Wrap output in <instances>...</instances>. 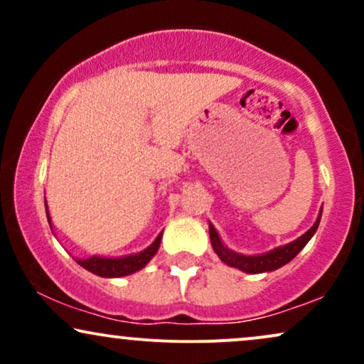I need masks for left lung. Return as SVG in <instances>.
Segmentation results:
<instances>
[{"label": "left lung", "instance_id": "1", "mask_svg": "<svg viewBox=\"0 0 364 364\" xmlns=\"http://www.w3.org/2000/svg\"><path fill=\"white\" fill-rule=\"evenodd\" d=\"M320 219H321V210L318 217H316L315 224H313L303 236H299L298 240L291 241V243L279 246V248H274L270 250V252L262 253V255H243V253H237V252H232V250H229L228 246L223 243L219 232L215 231V228L210 223H208V232H210L212 248H214L217 257H219L225 265L235 267V269L246 274H262V272H272V270L281 269L282 265L289 263L292 258H294L296 255L306 246V243L311 240L313 235H315L316 229H318Z\"/></svg>", "mask_w": 364, "mask_h": 364}]
</instances>
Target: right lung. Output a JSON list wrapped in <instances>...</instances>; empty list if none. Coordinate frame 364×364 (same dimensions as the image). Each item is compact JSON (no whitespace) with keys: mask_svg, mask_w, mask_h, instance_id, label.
I'll return each instance as SVG.
<instances>
[{"mask_svg":"<svg viewBox=\"0 0 364 364\" xmlns=\"http://www.w3.org/2000/svg\"><path fill=\"white\" fill-rule=\"evenodd\" d=\"M46 214H48L49 225H51V231H53L48 203H46ZM161 240H162V232L156 237V241H154L152 245L144 250V252L127 255V257L107 258V257H97V255H94V257L75 258V260H77L78 265H82L83 269L89 270L92 274L99 275V277H124V275L139 272V270L144 269V267L152 260V257L157 253L159 246H161Z\"/></svg>","mask_w":364,"mask_h":364,"instance_id":"add662e5","label":"right lung"}]
</instances>
